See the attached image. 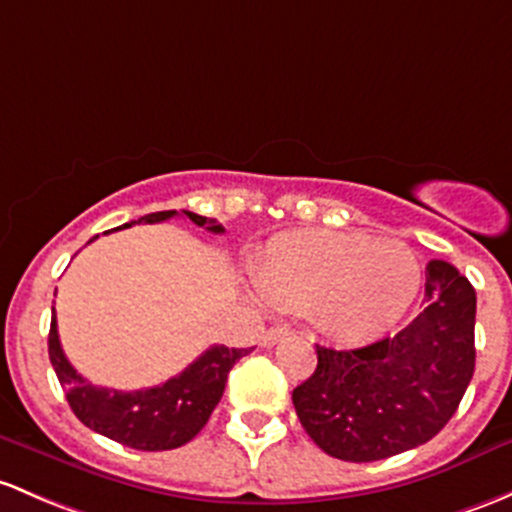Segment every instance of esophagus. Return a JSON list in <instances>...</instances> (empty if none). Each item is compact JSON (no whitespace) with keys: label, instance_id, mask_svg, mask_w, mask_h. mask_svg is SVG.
<instances>
[{"label":"esophagus","instance_id":"obj_1","mask_svg":"<svg viewBox=\"0 0 512 512\" xmlns=\"http://www.w3.org/2000/svg\"><path fill=\"white\" fill-rule=\"evenodd\" d=\"M284 336H287V328H279V326L267 328V331L262 333L260 343H262V346H265V348H272V346H277V343L282 341Z\"/></svg>","mask_w":512,"mask_h":512}]
</instances>
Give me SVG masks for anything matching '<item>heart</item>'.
Segmentation results:
<instances>
[{
	"instance_id": "obj_1",
	"label": "heart",
	"mask_w": 512,
	"mask_h": 512,
	"mask_svg": "<svg viewBox=\"0 0 512 512\" xmlns=\"http://www.w3.org/2000/svg\"><path fill=\"white\" fill-rule=\"evenodd\" d=\"M252 277L262 299L279 309L314 306L319 324L346 341L395 326L419 292V262L410 247L333 230L282 235Z\"/></svg>"
}]
</instances>
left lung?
Segmentation results:
<instances>
[{
    "label": "left lung",
    "instance_id": "8db88e82",
    "mask_svg": "<svg viewBox=\"0 0 512 512\" xmlns=\"http://www.w3.org/2000/svg\"><path fill=\"white\" fill-rule=\"evenodd\" d=\"M476 292L432 260L424 311L395 336L338 351L316 346L314 375L294 387L301 427L328 456L365 464L427 444L446 427L476 368Z\"/></svg>",
    "mask_w": 512,
    "mask_h": 512
}]
</instances>
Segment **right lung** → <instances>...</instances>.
Listing matches in <instances>:
<instances>
[{"label": "right lung", "instance_id": "add662e5", "mask_svg": "<svg viewBox=\"0 0 512 512\" xmlns=\"http://www.w3.org/2000/svg\"><path fill=\"white\" fill-rule=\"evenodd\" d=\"M174 215L179 213L159 211L132 220V223H161V220H169ZM184 215L198 228L211 230L215 235L223 233V225H218L211 218H203V215L191 211H184ZM132 223H125L122 228H132ZM247 353H250V348L211 346L176 378L157 387L122 392L88 383L68 363L61 341H58L56 311H53L51 331H48V358L56 370L58 383L66 390V400L75 417L102 437L139 451L176 449V446H184L186 441L196 437L206 427L208 417L223 397L228 373Z\"/></svg>", "mask_w": 512, "mask_h": 512}]
</instances>
